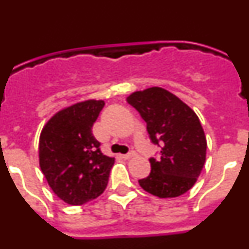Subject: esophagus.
<instances>
[{"label":"esophagus","instance_id":"34e87169","mask_svg":"<svg viewBox=\"0 0 249 249\" xmlns=\"http://www.w3.org/2000/svg\"><path fill=\"white\" fill-rule=\"evenodd\" d=\"M136 156V152H129V153H126V155H122L121 156V157L123 158V160H129V158H132V157H135Z\"/></svg>","mask_w":249,"mask_h":249}]
</instances>
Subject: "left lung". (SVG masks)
<instances>
[{"mask_svg":"<svg viewBox=\"0 0 249 249\" xmlns=\"http://www.w3.org/2000/svg\"><path fill=\"white\" fill-rule=\"evenodd\" d=\"M127 102L147 123L160 157L149 158L151 173L140 179L146 192L160 198H173L190 191L206 162L207 141L199 118L177 96L160 87L137 91Z\"/></svg>","mask_w":249,"mask_h":249,"instance_id":"8db88e82","label":"left lung"}]
</instances>
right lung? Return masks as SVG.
<instances>
[{
  "label": "right lung",
  "instance_id": "right-lung-1",
  "mask_svg": "<svg viewBox=\"0 0 249 249\" xmlns=\"http://www.w3.org/2000/svg\"><path fill=\"white\" fill-rule=\"evenodd\" d=\"M103 101L67 107L51 118L39 136V167L54 195L72 206L97 198L108 183L114 158L101 152L92 127Z\"/></svg>",
  "mask_w": 249,
  "mask_h": 249
}]
</instances>
